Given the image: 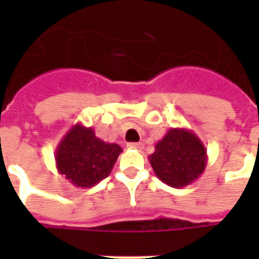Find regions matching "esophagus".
<instances>
[{
  "label": "esophagus",
  "mask_w": 259,
  "mask_h": 259,
  "mask_svg": "<svg viewBox=\"0 0 259 259\" xmlns=\"http://www.w3.org/2000/svg\"><path fill=\"white\" fill-rule=\"evenodd\" d=\"M129 148H133V150H141L143 148V144L141 143H132V144H129Z\"/></svg>",
  "instance_id": "esophagus-1"
}]
</instances>
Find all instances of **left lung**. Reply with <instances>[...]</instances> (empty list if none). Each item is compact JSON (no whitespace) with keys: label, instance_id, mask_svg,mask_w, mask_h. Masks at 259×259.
I'll list each match as a JSON object with an SVG mask.
<instances>
[{"label":"left lung","instance_id":"left-lung-1","mask_svg":"<svg viewBox=\"0 0 259 259\" xmlns=\"http://www.w3.org/2000/svg\"><path fill=\"white\" fill-rule=\"evenodd\" d=\"M148 159L162 183L182 189L202 175L208 155L205 146L193 130L174 127L155 144V151Z\"/></svg>","mask_w":259,"mask_h":259}]
</instances>
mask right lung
<instances>
[{
	"label": "right lung",
	"instance_id": "obj_1",
	"mask_svg": "<svg viewBox=\"0 0 259 259\" xmlns=\"http://www.w3.org/2000/svg\"><path fill=\"white\" fill-rule=\"evenodd\" d=\"M122 152L116 143L98 139L93 127L73 124L55 150V165L76 187L90 189L108 178Z\"/></svg>",
	"mask_w": 259,
	"mask_h": 259
}]
</instances>
